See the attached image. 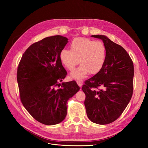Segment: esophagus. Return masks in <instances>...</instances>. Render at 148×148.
<instances>
[{
	"label": "esophagus",
	"instance_id": "obj_1",
	"mask_svg": "<svg viewBox=\"0 0 148 148\" xmlns=\"http://www.w3.org/2000/svg\"><path fill=\"white\" fill-rule=\"evenodd\" d=\"M77 83L79 87H82L83 85V83L82 81H79V80H77Z\"/></svg>",
	"mask_w": 148,
	"mask_h": 148
}]
</instances>
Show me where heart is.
<instances>
[{
    "instance_id": "b5f03b06",
    "label": "heart",
    "mask_w": 148,
    "mask_h": 148,
    "mask_svg": "<svg viewBox=\"0 0 148 148\" xmlns=\"http://www.w3.org/2000/svg\"><path fill=\"white\" fill-rule=\"evenodd\" d=\"M71 50L63 49L60 53V59L66 68L71 71L79 64L78 69L71 73L75 79H82L89 72L96 74L104 66L106 59V47L101 41L78 38L75 39L70 45Z\"/></svg>"
}]
</instances>
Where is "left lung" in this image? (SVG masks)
Instances as JSON below:
<instances>
[{
    "instance_id": "1",
    "label": "left lung",
    "mask_w": 148,
    "mask_h": 148,
    "mask_svg": "<svg viewBox=\"0 0 148 148\" xmlns=\"http://www.w3.org/2000/svg\"><path fill=\"white\" fill-rule=\"evenodd\" d=\"M92 37L102 40L106 47V59L99 72L83 85L86 95L84 106L92 122L106 125L117 120L131 99L134 66L128 52L119 44L103 35Z\"/></svg>"
}]
</instances>
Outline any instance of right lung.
Instances as JSON below:
<instances>
[{
	"instance_id": "right-lung-1",
	"label": "right lung",
	"mask_w": 148,
	"mask_h": 148,
	"mask_svg": "<svg viewBox=\"0 0 148 148\" xmlns=\"http://www.w3.org/2000/svg\"><path fill=\"white\" fill-rule=\"evenodd\" d=\"M68 40L57 35L33 43L25 51L18 66L21 102L35 120L44 125L63 121L67 114V101L79 89L74 80L59 83L67 74L60 53Z\"/></svg>"
}]
</instances>
